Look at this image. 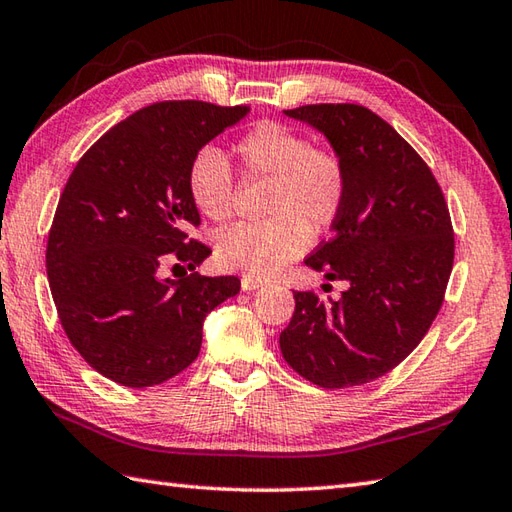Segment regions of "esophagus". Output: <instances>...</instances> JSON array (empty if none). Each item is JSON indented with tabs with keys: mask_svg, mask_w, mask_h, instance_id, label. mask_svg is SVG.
<instances>
[{
	"mask_svg": "<svg viewBox=\"0 0 512 512\" xmlns=\"http://www.w3.org/2000/svg\"><path fill=\"white\" fill-rule=\"evenodd\" d=\"M259 286H264L262 277H255V275H244L242 277V288L246 290V293H250V290H255Z\"/></svg>",
	"mask_w": 512,
	"mask_h": 512,
	"instance_id": "34e87169",
	"label": "esophagus"
}]
</instances>
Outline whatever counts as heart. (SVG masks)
<instances>
[{"label": "heart", "instance_id": "obj_1", "mask_svg": "<svg viewBox=\"0 0 512 512\" xmlns=\"http://www.w3.org/2000/svg\"><path fill=\"white\" fill-rule=\"evenodd\" d=\"M235 155L244 173L268 179L266 213L259 224H237L217 237V262L253 275H273L304 253L313 233L335 222L346 199L342 159L297 130L264 122L237 139ZM188 195L199 213L222 224L233 215V170L215 146L199 148L190 159Z\"/></svg>", "mask_w": 512, "mask_h": 512}]
</instances>
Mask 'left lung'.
<instances>
[{"label": "left lung", "instance_id": "left-lung-1", "mask_svg": "<svg viewBox=\"0 0 512 512\" xmlns=\"http://www.w3.org/2000/svg\"><path fill=\"white\" fill-rule=\"evenodd\" d=\"M284 113L319 130L344 164V206L306 266L328 282L346 279L348 290L342 299L295 290L279 348L308 382L362 386L402 364L442 308L455 257L448 206L424 159L373 110L310 104Z\"/></svg>", "mask_w": 512, "mask_h": 512}]
</instances>
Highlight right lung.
Here are the masks:
<instances>
[{
  "label": "right lung",
  "instance_id": "right-lung-1",
  "mask_svg": "<svg viewBox=\"0 0 512 512\" xmlns=\"http://www.w3.org/2000/svg\"><path fill=\"white\" fill-rule=\"evenodd\" d=\"M248 110L195 99L146 106L99 137L70 173L46 273L64 333L99 375L146 388L182 373L202 348L206 315L239 293L233 275L186 273L210 255L188 237L199 213L186 175L197 150ZM166 261L186 263L185 275L159 276Z\"/></svg>",
  "mask_w": 512,
  "mask_h": 512
}]
</instances>
